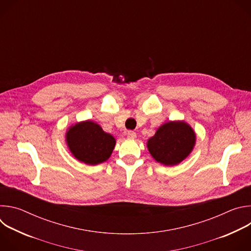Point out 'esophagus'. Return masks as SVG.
<instances>
[{"label": "esophagus", "instance_id": "1", "mask_svg": "<svg viewBox=\"0 0 251 251\" xmlns=\"http://www.w3.org/2000/svg\"><path fill=\"white\" fill-rule=\"evenodd\" d=\"M127 137H128L129 139H135V138H136V132H134V131H132V130L128 131V132H127Z\"/></svg>", "mask_w": 251, "mask_h": 251}]
</instances>
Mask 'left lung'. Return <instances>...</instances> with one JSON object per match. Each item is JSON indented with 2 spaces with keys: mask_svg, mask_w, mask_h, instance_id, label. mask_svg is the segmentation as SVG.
<instances>
[{
  "mask_svg": "<svg viewBox=\"0 0 251 251\" xmlns=\"http://www.w3.org/2000/svg\"><path fill=\"white\" fill-rule=\"evenodd\" d=\"M195 143L196 134L187 123L171 121L158 129L149 139L147 146L157 162L174 166L188 157Z\"/></svg>",
  "mask_w": 251,
  "mask_h": 251,
  "instance_id": "obj_1",
  "label": "left lung"
}]
</instances>
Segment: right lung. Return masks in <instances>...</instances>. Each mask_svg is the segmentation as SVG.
Here are the masks:
<instances>
[{"instance_id":"obj_1","label":"right lung","mask_w":251,"mask_h":251,"mask_svg":"<svg viewBox=\"0 0 251 251\" xmlns=\"http://www.w3.org/2000/svg\"><path fill=\"white\" fill-rule=\"evenodd\" d=\"M66 142L73 155L87 165H97L110 157L115 139L92 122L84 121L71 126L66 133Z\"/></svg>"}]
</instances>
